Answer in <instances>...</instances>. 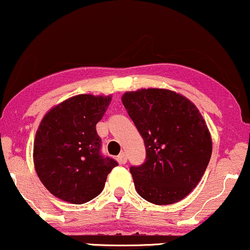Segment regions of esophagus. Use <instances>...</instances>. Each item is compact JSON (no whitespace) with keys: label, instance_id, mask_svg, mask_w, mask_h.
Masks as SVG:
<instances>
[{"label":"esophagus","instance_id":"34e87169","mask_svg":"<svg viewBox=\"0 0 250 250\" xmlns=\"http://www.w3.org/2000/svg\"><path fill=\"white\" fill-rule=\"evenodd\" d=\"M117 160H118V162L120 163V165H125V163L127 162V158H126V154H124V153L119 154V155L117 156Z\"/></svg>","mask_w":250,"mask_h":250}]
</instances>
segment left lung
<instances>
[{
    "label": "left lung",
    "instance_id": "left-lung-1",
    "mask_svg": "<svg viewBox=\"0 0 250 250\" xmlns=\"http://www.w3.org/2000/svg\"><path fill=\"white\" fill-rule=\"evenodd\" d=\"M122 102L146 146V161L131 167L137 192L169 205L197 187L212 154V138L195 104L168 89L126 91Z\"/></svg>",
    "mask_w": 250,
    "mask_h": 250
}]
</instances>
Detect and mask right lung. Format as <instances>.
<instances>
[{
	"instance_id": "obj_1",
	"label": "right lung",
	"mask_w": 250,
	"mask_h": 250,
	"mask_svg": "<svg viewBox=\"0 0 250 250\" xmlns=\"http://www.w3.org/2000/svg\"><path fill=\"white\" fill-rule=\"evenodd\" d=\"M111 95L82 94L46 112L36 132L33 163L39 180L52 195L72 204H84L100 195L118 163L100 154L96 124Z\"/></svg>"
}]
</instances>
